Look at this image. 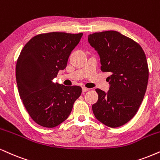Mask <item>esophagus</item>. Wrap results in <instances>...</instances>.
Returning <instances> with one entry per match:
<instances>
[{"label":"esophagus","mask_w":160,"mask_h":160,"mask_svg":"<svg viewBox=\"0 0 160 160\" xmlns=\"http://www.w3.org/2000/svg\"><path fill=\"white\" fill-rule=\"evenodd\" d=\"M82 92H86L88 91V88H86V87H82Z\"/></svg>","instance_id":"34e87169"}]
</instances>
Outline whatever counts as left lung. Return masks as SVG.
I'll return each instance as SVG.
<instances>
[{"instance_id":"left-lung-1","label":"left lung","mask_w":160,"mask_h":160,"mask_svg":"<svg viewBox=\"0 0 160 160\" xmlns=\"http://www.w3.org/2000/svg\"><path fill=\"white\" fill-rule=\"evenodd\" d=\"M88 40L100 55L102 72L111 74L108 93L95 89L98 100L93 113L107 126H122L134 117L144 98L149 74L146 56L137 42L116 31L95 32Z\"/></svg>"}]
</instances>
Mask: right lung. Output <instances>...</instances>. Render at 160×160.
Segmentation results:
<instances>
[{
	"instance_id": "obj_1",
	"label": "right lung",
	"mask_w": 160,
	"mask_h": 160,
	"mask_svg": "<svg viewBox=\"0 0 160 160\" xmlns=\"http://www.w3.org/2000/svg\"><path fill=\"white\" fill-rule=\"evenodd\" d=\"M82 36L56 32L40 34L24 46L18 57V92L28 114L41 126L54 128L66 120L81 94V87L59 85L53 79L66 67Z\"/></svg>"
}]
</instances>
